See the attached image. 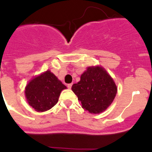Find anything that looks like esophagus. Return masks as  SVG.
<instances>
[{"instance_id": "esophagus-1", "label": "esophagus", "mask_w": 152, "mask_h": 152, "mask_svg": "<svg viewBox=\"0 0 152 152\" xmlns=\"http://www.w3.org/2000/svg\"><path fill=\"white\" fill-rule=\"evenodd\" d=\"M71 87H72V83H71V84H68V85H67V88H68L69 89L71 88Z\"/></svg>"}]
</instances>
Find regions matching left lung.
Listing matches in <instances>:
<instances>
[{"mask_svg":"<svg viewBox=\"0 0 152 152\" xmlns=\"http://www.w3.org/2000/svg\"><path fill=\"white\" fill-rule=\"evenodd\" d=\"M71 89L77 96L83 108L93 114L105 111L117 94L113 79L99 66L88 67L81 75L80 81L74 84Z\"/></svg>","mask_w":152,"mask_h":152,"instance_id":"left-lung-1","label":"left lung"}]
</instances>
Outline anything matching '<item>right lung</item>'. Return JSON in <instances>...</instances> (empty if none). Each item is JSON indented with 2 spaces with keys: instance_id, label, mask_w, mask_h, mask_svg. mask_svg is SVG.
<instances>
[{
  "instance_id": "obj_1",
  "label": "right lung",
  "mask_w": 152,
  "mask_h": 152,
  "mask_svg": "<svg viewBox=\"0 0 152 152\" xmlns=\"http://www.w3.org/2000/svg\"><path fill=\"white\" fill-rule=\"evenodd\" d=\"M66 86L50 71H45L28 83L25 96L30 106L37 111H45L58 102L61 92Z\"/></svg>"
}]
</instances>
